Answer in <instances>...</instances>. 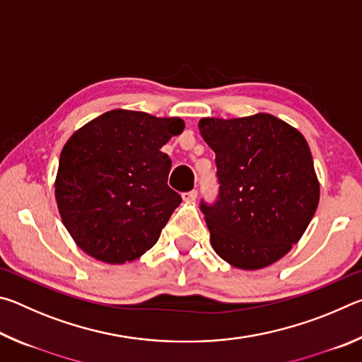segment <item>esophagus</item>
<instances>
[{
    "mask_svg": "<svg viewBox=\"0 0 362 362\" xmlns=\"http://www.w3.org/2000/svg\"><path fill=\"white\" fill-rule=\"evenodd\" d=\"M182 198H183V201H187V203H192V201L198 198V192H196V189H192V192L183 193Z\"/></svg>",
    "mask_w": 362,
    "mask_h": 362,
    "instance_id": "esophagus-1",
    "label": "esophagus"
}]
</instances>
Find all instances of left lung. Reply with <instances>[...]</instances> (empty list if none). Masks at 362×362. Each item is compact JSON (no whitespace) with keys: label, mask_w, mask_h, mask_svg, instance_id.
I'll list each match as a JSON object with an SVG mask.
<instances>
[{"label":"left lung","mask_w":362,"mask_h":362,"mask_svg":"<svg viewBox=\"0 0 362 362\" xmlns=\"http://www.w3.org/2000/svg\"><path fill=\"white\" fill-rule=\"evenodd\" d=\"M216 153L218 196L201 201L218 257L241 269L278 262L297 244L320 203V182L305 137L268 113L203 118Z\"/></svg>","instance_id":"1"}]
</instances>
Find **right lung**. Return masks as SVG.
Here are the masks:
<instances>
[{
  "mask_svg": "<svg viewBox=\"0 0 362 362\" xmlns=\"http://www.w3.org/2000/svg\"><path fill=\"white\" fill-rule=\"evenodd\" d=\"M183 127L180 118L118 108L69 139L59 159L56 201L86 254L121 265L155 246L182 203L168 185L173 163L161 146Z\"/></svg>",
  "mask_w": 362,
  "mask_h": 362,
  "instance_id": "right-lung-1",
  "label": "right lung"
}]
</instances>
